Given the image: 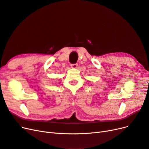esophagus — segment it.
I'll return each mask as SVG.
<instances>
[{"label":"esophagus","mask_w":149,"mask_h":149,"mask_svg":"<svg viewBox=\"0 0 149 149\" xmlns=\"http://www.w3.org/2000/svg\"><path fill=\"white\" fill-rule=\"evenodd\" d=\"M70 66H71L72 68L77 69V67H78V64H72L70 65Z\"/></svg>","instance_id":"1"}]
</instances>
